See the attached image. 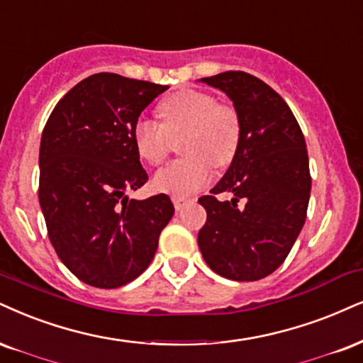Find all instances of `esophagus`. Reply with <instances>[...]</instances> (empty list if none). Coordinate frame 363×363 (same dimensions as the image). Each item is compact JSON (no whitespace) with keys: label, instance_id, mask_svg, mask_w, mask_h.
<instances>
[{"label":"esophagus","instance_id":"1","mask_svg":"<svg viewBox=\"0 0 363 363\" xmlns=\"http://www.w3.org/2000/svg\"><path fill=\"white\" fill-rule=\"evenodd\" d=\"M186 203H189V200H186V199H180V196H173V205H174V208H177V210H182Z\"/></svg>","mask_w":363,"mask_h":363}]
</instances>
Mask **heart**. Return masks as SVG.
I'll list each match as a JSON object with an SVG mask.
<instances>
[{"mask_svg": "<svg viewBox=\"0 0 363 363\" xmlns=\"http://www.w3.org/2000/svg\"><path fill=\"white\" fill-rule=\"evenodd\" d=\"M161 124L141 118L133 128L138 155L150 164H160L169 155L173 141L180 143L185 158L156 172L153 186L161 194L189 196L207 185L213 167L223 168L235 156L240 141V119L232 106L218 104L200 91L174 92L158 107Z\"/></svg>", "mask_w": 363, "mask_h": 363, "instance_id": "1", "label": "heart"}]
</instances>
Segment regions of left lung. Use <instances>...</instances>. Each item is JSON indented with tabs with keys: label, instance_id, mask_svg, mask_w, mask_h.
Here are the masks:
<instances>
[{
	"label": "left lung",
	"instance_id": "left-lung-1",
	"mask_svg": "<svg viewBox=\"0 0 363 363\" xmlns=\"http://www.w3.org/2000/svg\"><path fill=\"white\" fill-rule=\"evenodd\" d=\"M200 82L232 101L240 141L212 195L199 199L207 210L199 247L222 277L262 279L284 262L305 225L311 191L305 136L283 97L261 79L230 70ZM218 193L235 199L220 203ZM239 199L244 208L236 205Z\"/></svg>",
	"mask_w": 363,
	"mask_h": 363
}]
</instances>
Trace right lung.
I'll return each mask as SVG.
<instances>
[{
	"mask_svg": "<svg viewBox=\"0 0 363 363\" xmlns=\"http://www.w3.org/2000/svg\"><path fill=\"white\" fill-rule=\"evenodd\" d=\"M167 86L101 72L58 101L40 143V207L57 256L94 288L136 279L174 208L168 195L129 199L147 174L133 143L143 111Z\"/></svg>",
	"mask_w": 363,
	"mask_h": 363,
	"instance_id": "right-lung-1",
	"label": "right lung"
}]
</instances>
